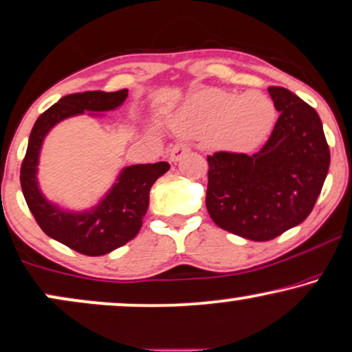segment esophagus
<instances>
[{
	"instance_id": "34e87169",
	"label": "esophagus",
	"mask_w": 352,
	"mask_h": 352,
	"mask_svg": "<svg viewBox=\"0 0 352 352\" xmlns=\"http://www.w3.org/2000/svg\"><path fill=\"white\" fill-rule=\"evenodd\" d=\"M186 153H190V148L186 144H175L170 151V161L177 164Z\"/></svg>"
}]
</instances>
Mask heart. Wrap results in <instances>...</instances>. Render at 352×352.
<instances>
[{
  "label": "heart",
  "instance_id": "b5f03b06",
  "mask_svg": "<svg viewBox=\"0 0 352 352\" xmlns=\"http://www.w3.org/2000/svg\"><path fill=\"white\" fill-rule=\"evenodd\" d=\"M276 109L260 92H228L208 89L191 96L170 120L182 136L208 138L212 148L248 153L270 136Z\"/></svg>",
  "mask_w": 352,
  "mask_h": 352
}]
</instances>
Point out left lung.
I'll list each match as a JSON object with an SVG mask.
<instances>
[{
	"label": "left lung",
	"instance_id": "1",
	"mask_svg": "<svg viewBox=\"0 0 352 352\" xmlns=\"http://www.w3.org/2000/svg\"><path fill=\"white\" fill-rule=\"evenodd\" d=\"M279 118L258 153L209 155L206 208L221 229L265 242L312 212L330 167L318 113L284 87H268Z\"/></svg>",
	"mask_w": 352,
	"mask_h": 352
}]
</instances>
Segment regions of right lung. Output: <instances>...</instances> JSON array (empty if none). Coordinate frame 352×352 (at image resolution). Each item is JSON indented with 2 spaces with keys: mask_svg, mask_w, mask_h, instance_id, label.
<instances>
[{
  "mask_svg": "<svg viewBox=\"0 0 352 352\" xmlns=\"http://www.w3.org/2000/svg\"><path fill=\"white\" fill-rule=\"evenodd\" d=\"M126 97L128 89L79 92L60 99L35 122L21 167L22 193L40 229L56 242L87 256L105 255L136 237L149 206L151 186L170 166L155 162L123 167L94 206L74 211L61 208L43 195L37 177L40 153L47 135L58 123L86 112L89 117H104L105 112L122 107Z\"/></svg>",
  "mask_w": 352,
  "mask_h": 352,
  "instance_id": "1",
  "label": "right lung"
}]
</instances>
